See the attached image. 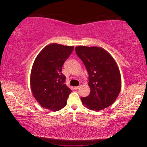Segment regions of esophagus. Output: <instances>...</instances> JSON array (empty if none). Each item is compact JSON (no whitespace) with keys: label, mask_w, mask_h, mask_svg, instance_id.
<instances>
[{"label":"esophagus","mask_w":147,"mask_h":147,"mask_svg":"<svg viewBox=\"0 0 147 147\" xmlns=\"http://www.w3.org/2000/svg\"><path fill=\"white\" fill-rule=\"evenodd\" d=\"M81 88V86H75L74 88V89H79V88Z\"/></svg>","instance_id":"obj_1"}]
</instances>
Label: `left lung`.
I'll return each instance as SVG.
<instances>
[{
  "label": "left lung",
  "instance_id": "obj_1",
  "mask_svg": "<svg viewBox=\"0 0 147 147\" xmlns=\"http://www.w3.org/2000/svg\"><path fill=\"white\" fill-rule=\"evenodd\" d=\"M76 53L89 74L90 94L81 97L87 108L96 111L111 106L121 89V77L117 64L108 52L98 47L78 46Z\"/></svg>",
  "mask_w": 147,
  "mask_h": 147
}]
</instances>
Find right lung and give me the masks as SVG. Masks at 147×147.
<instances>
[{
    "label": "right lung",
    "mask_w": 147,
    "mask_h": 147,
    "mask_svg": "<svg viewBox=\"0 0 147 147\" xmlns=\"http://www.w3.org/2000/svg\"><path fill=\"white\" fill-rule=\"evenodd\" d=\"M73 49V46L51 43L42 49L35 59L30 74L31 90L43 108L56 111L66 106L72 91L65 84L62 66Z\"/></svg>",
    "instance_id": "obj_1"
}]
</instances>
